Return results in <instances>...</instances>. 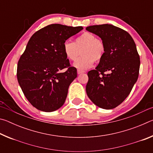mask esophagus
Instances as JSON below:
<instances>
[{
  "mask_svg": "<svg viewBox=\"0 0 153 153\" xmlns=\"http://www.w3.org/2000/svg\"><path fill=\"white\" fill-rule=\"evenodd\" d=\"M77 74H81L82 73H84V71H82V70H79V69H77Z\"/></svg>",
  "mask_w": 153,
  "mask_h": 153,
  "instance_id": "34e87169",
  "label": "esophagus"
}]
</instances>
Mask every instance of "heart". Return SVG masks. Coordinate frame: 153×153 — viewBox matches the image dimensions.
Listing matches in <instances>:
<instances>
[{
    "mask_svg": "<svg viewBox=\"0 0 153 153\" xmlns=\"http://www.w3.org/2000/svg\"><path fill=\"white\" fill-rule=\"evenodd\" d=\"M74 66L79 70H84L91 67L94 61L99 62L105 53V46L102 41L98 39L92 33L84 32L75 39L74 42L66 41L63 45L65 55L71 61H76Z\"/></svg>",
    "mask_w": 153,
    "mask_h": 153,
    "instance_id": "1",
    "label": "heart"
}]
</instances>
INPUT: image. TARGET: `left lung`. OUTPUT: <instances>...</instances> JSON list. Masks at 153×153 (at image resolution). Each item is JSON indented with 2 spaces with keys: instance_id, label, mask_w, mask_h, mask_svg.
Masks as SVG:
<instances>
[{
  "instance_id": "obj_1",
  "label": "left lung",
  "mask_w": 153,
  "mask_h": 153,
  "mask_svg": "<svg viewBox=\"0 0 153 153\" xmlns=\"http://www.w3.org/2000/svg\"><path fill=\"white\" fill-rule=\"evenodd\" d=\"M86 29L99 36L105 46L102 59L88 73L87 95L98 107L112 109L128 97L138 79L140 61L136 44L126 31L113 25Z\"/></svg>"
}]
</instances>
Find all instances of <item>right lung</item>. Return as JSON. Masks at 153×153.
<instances>
[{
    "label": "right lung",
    "instance_id": "obj_1",
    "mask_svg": "<svg viewBox=\"0 0 153 153\" xmlns=\"http://www.w3.org/2000/svg\"><path fill=\"white\" fill-rule=\"evenodd\" d=\"M83 27L51 24L33 33L17 65V76L31 105L45 112L63 105L77 69L71 67L63 53V45ZM66 68V72L60 71Z\"/></svg>",
    "mask_w": 153,
    "mask_h": 153
}]
</instances>
